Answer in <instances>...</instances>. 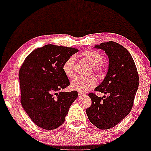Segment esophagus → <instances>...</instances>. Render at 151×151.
<instances>
[{
  "label": "esophagus",
  "instance_id": "1",
  "mask_svg": "<svg viewBox=\"0 0 151 151\" xmlns=\"http://www.w3.org/2000/svg\"><path fill=\"white\" fill-rule=\"evenodd\" d=\"M85 95H86L85 93L82 92V91H78V96L79 97H82L83 96H85Z\"/></svg>",
  "mask_w": 151,
  "mask_h": 151
}]
</instances>
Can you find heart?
I'll use <instances>...</instances> for the list:
<instances>
[{
	"label": "heart",
	"mask_w": 151,
	"mask_h": 151,
	"mask_svg": "<svg viewBox=\"0 0 151 151\" xmlns=\"http://www.w3.org/2000/svg\"><path fill=\"white\" fill-rule=\"evenodd\" d=\"M82 56L93 65V68L98 73H102L105 69V66L103 64L102 55L98 51L93 50H86L82 53ZM76 58L73 55L70 56L63 65V70L68 78H72L76 76L75 68ZM98 83V80L95 76H78L72 80L71 83V88L79 91H86L95 87Z\"/></svg>",
	"instance_id": "1"
}]
</instances>
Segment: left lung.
<instances>
[{
  "instance_id": "obj_1",
  "label": "left lung",
  "mask_w": 151,
  "mask_h": 151,
  "mask_svg": "<svg viewBox=\"0 0 151 151\" xmlns=\"http://www.w3.org/2000/svg\"><path fill=\"white\" fill-rule=\"evenodd\" d=\"M94 48L104 51L109 59L106 75L95 91L109 96L103 98L88 94L92 104L86 113L93 124L106 130L129 114L138 89L139 76L131 55L121 45L109 41L95 45Z\"/></svg>"
}]
</instances>
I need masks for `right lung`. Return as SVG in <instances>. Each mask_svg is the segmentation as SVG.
<instances>
[{
    "label": "right lung",
    "instance_id": "right-lung-1",
    "mask_svg": "<svg viewBox=\"0 0 151 151\" xmlns=\"http://www.w3.org/2000/svg\"><path fill=\"white\" fill-rule=\"evenodd\" d=\"M78 50L47 45L27 55L19 71L24 110L38 127L53 130L63 124L78 92L62 91L69 85L63 70L65 62Z\"/></svg>",
    "mask_w": 151,
    "mask_h": 151
}]
</instances>
